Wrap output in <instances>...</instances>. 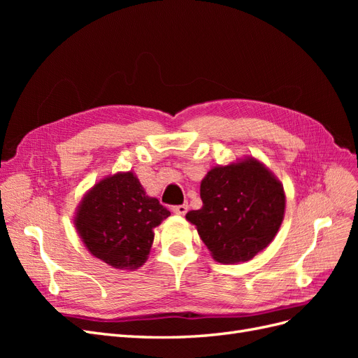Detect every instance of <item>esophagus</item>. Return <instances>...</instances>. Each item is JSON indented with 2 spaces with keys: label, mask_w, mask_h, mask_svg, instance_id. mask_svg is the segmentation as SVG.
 <instances>
[{
  "label": "esophagus",
  "mask_w": 358,
  "mask_h": 358,
  "mask_svg": "<svg viewBox=\"0 0 358 358\" xmlns=\"http://www.w3.org/2000/svg\"><path fill=\"white\" fill-rule=\"evenodd\" d=\"M171 210L178 213V215H185L188 212V204H178V206H173Z\"/></svg>",
  "instance_id": "esophagus-1"
}]
</instances>
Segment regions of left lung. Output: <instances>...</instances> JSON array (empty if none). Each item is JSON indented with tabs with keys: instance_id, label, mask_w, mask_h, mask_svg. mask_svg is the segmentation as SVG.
I'll use <instances>...</instances> for the list:
<instances>
[{
	"instance_id": "8db88e82",
	"label": "left lung",
	"mask_w": 358,
	"mask_h": 358,
	"mask_svg": "<svg viewBox=\"0 0 358 358\" xmlns=\"http://www.w3.org/2000/svg\"><path fill=\"white\" fill-rule=\"evenodd\" d=\"M201 209L187 220L197 227L216 262L243 263L273 241L285 212L279 180L254 158L215 167L201 180Z\"/></svg>"
}]
</instances>
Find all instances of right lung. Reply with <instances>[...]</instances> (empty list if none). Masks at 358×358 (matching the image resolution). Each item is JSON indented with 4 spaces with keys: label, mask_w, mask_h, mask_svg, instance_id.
<instances>
[{
    "label": "right lung",
    "mask_w": 358,
    "mask_h": 358,
    "mask_svg": "<svg viewBox=\"0 0 358 358\" xmlns=\"http://www.w3.org/2000/svg\"><path fill=\"white\" fill-rule=\"evenodd\" d=\"M169 215L128 171L96 183L85 196L74 224L94 257L115 268H137L152 246V230Z\"/></svg>",
    "instance_id": "obj_1"
}]
</instances>
